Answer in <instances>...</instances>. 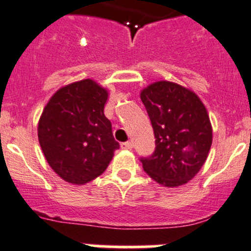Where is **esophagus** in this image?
Wrapping results in <instances>:
<instances>
[{
    "label": "esophagus",
    "mask_w": 251,
    "mask_h": 251,
    "mask_svg": "<svg viewBox=\"0 0 251 251\" xmlns=\"http://www.w3.org/2000/svg\"><path fill=\"white\" fill-rule=\"evenodd\" d=\"M120 146H122L123 150H132V148H133V144L131 142H126V143H123Z\"/></svg>",
    "instance_id": "34e87169"
}]
</instances>
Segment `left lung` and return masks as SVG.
<instances>
[{
  "mask_svg": "<svg viewBox=\"0 0 251 251\" xmlns=\"http://www.w3.org/2000/svg\"><path fill=\"white\" fill-rule=\"evenodd\" d=\"M155 138V150L142 158L144 171L166 188L191 180L208 158L212 126L205 106L191 89L176 82L155 81L142 89Z\"/></svg>",
  "mask_w": 251,
  "mask_h": 251,
  "instance_id": "8db88e82",
  "label": "left lung"
}]
</instances>
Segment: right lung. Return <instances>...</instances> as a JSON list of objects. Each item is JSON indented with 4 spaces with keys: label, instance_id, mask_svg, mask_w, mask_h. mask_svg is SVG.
I'll use <instances>...</instances> for the list:
<instances>
[{
    "label": "right lung",
    "instance_id": "add662e5",
    "mask_svg": "<svg viewBox=\"0 0 251 251\" xmlns=\"http://www.w3.org/2000/svg\"><path fill=\"white\" fill-rule=\"evenodd\" d=\"M108 91L92 79L57 89L43 108L37 137L46 160L67 183L82 185L107 169L119 149L103 107Z\"/></svg>",
    "mask_w": 251,
    "mask_h": 251
}]
</instances>
